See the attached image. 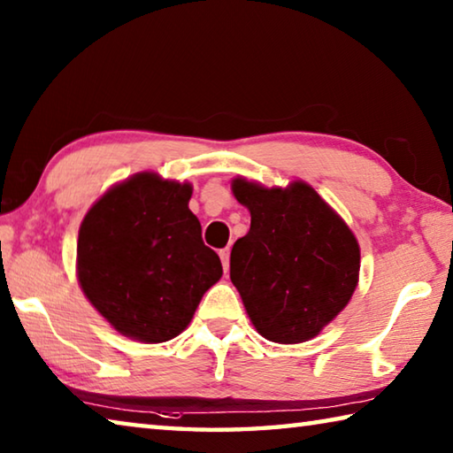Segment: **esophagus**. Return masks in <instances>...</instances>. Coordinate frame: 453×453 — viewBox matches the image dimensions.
<instances>
[{"instance_id": "esophagus-1", "label": "esophagus", "mask_w": 453, "mask_h": 453, "mask_svg": "<svg viewBox=\"0 0 453 453\" xmlns=\"http://www.w3.org/2000/svg\"><path fill=\"white\" fill-rule=\"evenodd\" d=\"M219 257H221V265H224V272L227 273V270H229V250L227 248L221 250Z\"/></svg>"}]
</instances>
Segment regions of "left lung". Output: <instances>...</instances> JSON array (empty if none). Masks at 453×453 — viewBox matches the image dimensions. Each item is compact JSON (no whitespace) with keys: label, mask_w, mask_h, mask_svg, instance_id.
Masks as SVG:
<instances>
[{"label":"left lung","mask_w":453,"mask_h":453,"mask_svg":"<svg viewBox=\"0 0 453 453\" xmlns=\"http://www.w3.org/2000/svg\"><path fill=\"white\" fill-rule=\"evenodd\" d=\"M250 232L234 243L229 278L259 335L275 343L316 337L346 308L359 280V243L332 205L302 180L265 188L235 178Z\"/></svg>","instance_id":"obj_1"}]
</instances>
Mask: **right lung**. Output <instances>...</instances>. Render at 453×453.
Returning <instances> with one entry per match:
<instances>
[{
	"mask_svg": "<svg viewBox=\"0 0 453 453\" xmlns=\"http://www.w3.org/2000/svg\"><path fill=\"white\" fill-rule=\"evenodd\" d=\"M191 191L188 181L140 172L107 189L81 221L80 288L121 335L170 342L224 273L188 208Z\"/></svg>",
	"mask_w": 453,
	"mask_h": 453,
	"instance_id": "obj_1",
	"label": "right lung"
}]
</instances>
